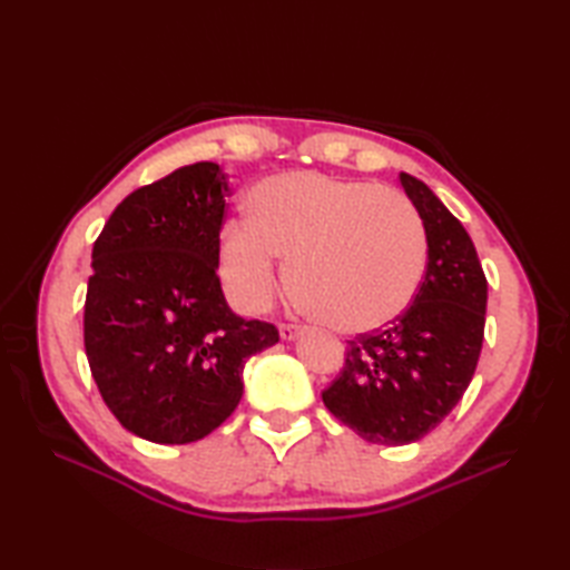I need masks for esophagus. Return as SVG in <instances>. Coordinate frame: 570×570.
<instances>
[{
    "mask_svg": "<svg viewBox=\"0 0 570 570\" xmlns=\"http://www.w3.org/2000/svg\"><path fill=\"white\" fill-rule=\"evenodd\" d=\"M301 333H304V328H301L298 323H282V325H278V335H282L284 341H294V337H298Z\"/></svg>",
    "mask_w": 570,
    "mask_h": 570,
    "instance_id": "34e87169",
    "label": "esophagus"
}]
</instances>
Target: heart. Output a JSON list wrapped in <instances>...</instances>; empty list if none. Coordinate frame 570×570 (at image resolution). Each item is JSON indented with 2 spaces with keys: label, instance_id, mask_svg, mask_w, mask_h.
<instances>
[{
  "label": "heart",
  "instance_id": "obj_1",
  "mask_svg": "<svg viewBox=\"0 0 570 570\" xmlns=\"http://www.w3.org/2000/svg\"><path fill=\"white\" fill-rule=\"evenodd\" d=\"M286 259L294 298L341 333H370L402 318L429 264L416 205L394 188L318 171L264 178L247 196V223H227L220 274L242 311H262Z\"/></svg>",
  "mask_w": 570,
  "mask_h": 570
}]
</instances>
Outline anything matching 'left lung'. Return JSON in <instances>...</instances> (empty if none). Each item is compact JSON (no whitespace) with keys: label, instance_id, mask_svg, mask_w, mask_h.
Here are the masks:
<instances>
[{"label":"left lung","instance_id":"1","mask_svg":"<svg viewBox=\"0 0 570 570\" xmlns=\"http://www.w3.org/2000/svg\"><path fill=\"white\" fill-rule=\"evenodd\" d=\"M429 237L421 292L402 318L347 341L323 404L360 439L406 445L451 414L485 337L488 278L465 227L423 180L399 174Z\"/></svg>","mask_w":570,"mask_h":570}]
</instances>
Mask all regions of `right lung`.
Instances as JSON below:
<instances>
[{
    "label": "right lung",
    "instance_id": "1",
    "mask_svg": "<svg viewBox=\"0 0 570 570\" xmlns=\"http://www.w3.org/2000/svg\"><path fill=\"white\" fill-rule=\"evenodd\" d=\"M227 196L217 164L176 168L129 193L92 245L85 355L107 409L151 443L213 433L239 404L245 362L278 343L274 323L225 304Z\"/></svg>",
    "mask_w": 570,
    "mask_h": 570
}]
</instances>
